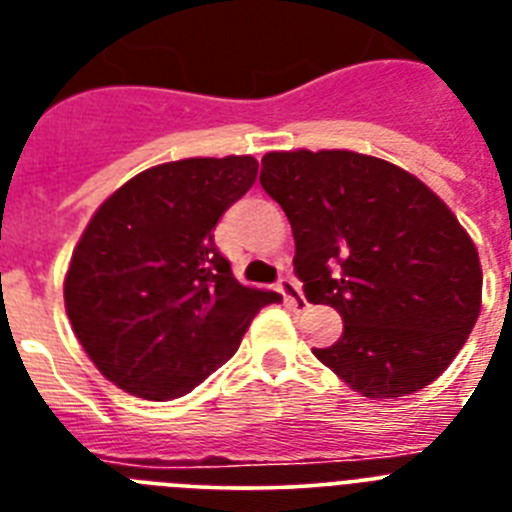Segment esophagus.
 <instances>
[{
	"label": "esophagus",
	"mask_w": 512,
	"mask_h": 512,
	"mask_svg": "<svg viewBox=\"0 0 512 512\" xmlns=\"http://www.w3.org/2000/svg\"><path fill=\"white\" fill-rule=\"evenodd\" d=\"M277 289H279V292H282L284 300L289 302V307H295V310H305L307 300H305V295H302V292H300V284H297L295 279H289V277L279 279Z\"/></svg>",
	"instance_id": "1"
}]
</instances>
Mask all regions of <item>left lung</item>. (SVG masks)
<instances>
[{"mask_svg": "<svg viewBox=\"0 0 512 512\" xmlns=\"http://www.w3.org/2000/svg\"><path fill=\"white\" fill-rule=\"evenodd\" d=\"M261 187L287 212L307 302L343 320L312 354L372 400L436 382L482 310L479 253L449 205L410 171L341 148L266 153Z\"/></svg>", "mask_w": 512, "mask_h": 512, "instance_id": "8db88e82", "label": "left lung"}]
</instances>
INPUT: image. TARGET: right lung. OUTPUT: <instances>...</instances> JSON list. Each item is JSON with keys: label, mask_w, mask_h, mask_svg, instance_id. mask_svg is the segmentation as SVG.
I'll return each mask as SVG.
<instances>
[{"label": "right lung", "mask_w": 512, "mask_h": 512, "mask_svg": "<svg viewBox=\"0 0 512 512\" xmlns=\"http://www.w3.org/2000/svg\"><path fill=\"white\" fill-rule=\"evenodd\" d=\"M259 174L253 156L182 158L107 197L74 248L63 302L102 377L143 400L192 392L282 297L243 287L212 238Z\"/></svg>", "instance_id": "1"}]
</instances>
